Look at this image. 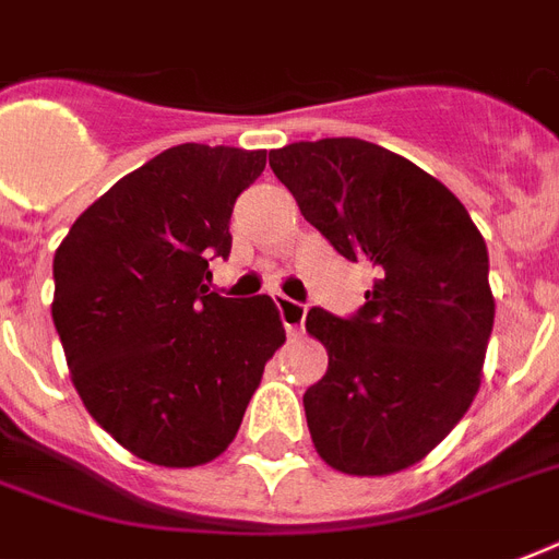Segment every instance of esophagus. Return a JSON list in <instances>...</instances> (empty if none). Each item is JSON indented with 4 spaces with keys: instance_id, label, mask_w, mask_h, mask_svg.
Listing matches in <instances>:
<instances>
[{
    "instance_id": "1",
    "label": "esophagus",
    "mask_w": 559,
    "mask_h": 559,
    "mask_svg": "<svg viewBox=\"0 0 559 559\" xmlns=\"http://www.w3.org/2000/svg\"><path fill=\"white\" fill-rule=\"evenodd\" d=\"M275 307H278V316L281 322H284V331H287L289 340H296L298 333H301V324H305V316H307V307L298 305V301H293V298L281 296V293H275Z\"/></svg>"
}]
</instances>
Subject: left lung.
Wrapping results in <instances>:
<instances>
[{
	"mask_svg": "<svg viewBox=\"0 0 559 559\" xmlns=\"http://www.w3.org/2000/svg\"><path fill=\"white\" fill-rule=\"evenodd\" d=\"M270 168L307 223L377 275L348 319L307 313L328 348V371L305 391L316 450L350 476L412 467L481 382L496 313L485 237L450 188L380 144L296 142L272 151Z\"/></svg>",
	"mask_w": 559,
	"mask_h": 559,
	"instance_id": "left-lung-1",
	"label": "left lung"
}]
</instances>
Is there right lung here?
<instances>
[{
	"label": "right lung",
	"mask_w": 559,
	"mask_h": 559,
	"mask_svg": "<svg viewBox=\"0 0 559 559\" xmlns=\"http://www.w3.org/2000/svg\"><path fill=\"white\" fill-rule=\"evenodd\" d=\"M263 151L177 144L74 219L55 252V319L83 406L124 450L197 467L235 441L266 359L284 342L270 296L226 298L237 197Z\"/></svg>",
	"instance_id": "1"
}]
</instances>
